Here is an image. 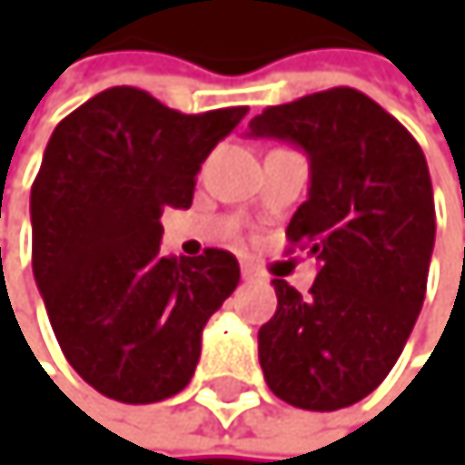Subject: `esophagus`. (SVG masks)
I'll use <instances>...</instances> for the list:
<instances>
[{"mask_svg": "<svg viewBox=\"0 0 465 465\" xmlns=\"http://www.w3.org/2000/svg\"><path fill=\"white\" fill-rule=\"evenodd\" d=\"M242 279H248V282H253V279H262V273H259V267H253V264H242Z\"/></svg>", "mask_w": 465, "mask_h": 465, "instance_id": "34e87169", "label": "esophagus"}]
</instances>
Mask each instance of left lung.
Listing matches in <instances>:
<instances>
[{
	"label": "left lung",
	"instance_id": "obj_1",
	"mask_svg": "<svg viewBox=\"0 0 465 465\" xmlns=\"http://www.w3.org/2000/svg\"><path fill=\"white\" fill-rule=\"evenodd\" d=\"M248 128L307 153L310 198L287 240L318 259L310 295L273 279L279 307L259 329L264 382L301 410L349 407L382 385L421 312L435 245L427 158L349 85L271 105Z\"/></svg>",
	"mask_w": 465,
	"mask_h": 465
}]
</instances>
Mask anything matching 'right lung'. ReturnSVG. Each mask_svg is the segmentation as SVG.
Listing matches in <instances>:
<instances>
[{"label":"right lung","mask_w":465,"mask_h":465,"mask_svg":"<svg viewBox=\"0 0 465 465\" xmlns=\"http://www.w3.org/2000/svg\"><path fill=\"white\" fill-rule=\"evenodd\" d=\"M245 114H181L114 85L49 136L30 192L33 276L64 357L108 399L181 393L206 321L240 284L228 251L162 256L158 220L192 206L194 175Z\"/></svg>","instance_id":"obj_1"}]
</instances>
